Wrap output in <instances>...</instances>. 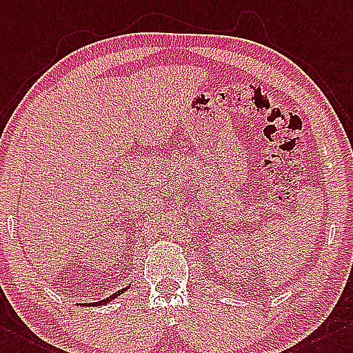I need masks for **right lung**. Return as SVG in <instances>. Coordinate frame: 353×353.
<instances>
[{
  "mask_svg": "<svg viewBox=\"0 0 353 353\" xmlns=\"http://www.w3.org/2000/svg\"><path fill=\"white\" fill-rule=\"evenodd\" d=\"M128 288H130V286H127V288H124V289H121V290H118V292H115V294H114V295H110V296H109V298H106V299H101V301H99V303H90V304H87V303H85L83 305H90V307L105 305V304L110 303V301H112V299H114V298H117V296H119V295H121V294H124V292H125V290H127Z\"/></svg>",
  "mask_w": 353,
  "mask_h": 353,
  "instance_id": "right-lung-1",
  "label": "right lung"
}]
</instances>
